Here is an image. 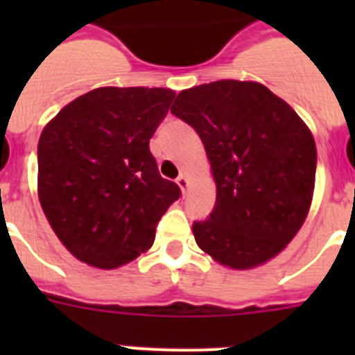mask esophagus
<instances>
[{"label":"esophagus","mask_w":355,"mask_h":355,"mask_svg":"<svg viewBox=\"0 0 355 355\" xmlns=\"http://www.w3.org/2000/svg\"><path fill=\"white\" fill-rule=\"evenodd\" d=\"M175 181H178V184H180V188H181V190H183V193L187 192V188H188V180H187V175L181 174L180 178H178V180H175Z\"/></svg>","instance_id":"34e87169"}]
</instances>
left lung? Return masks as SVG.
I'll return each mask as SVG.
<instances>
[{"label":"left lung","instance_id":"8db88e82","mask_svg":"<svg viewBox=\"0 0 355 355\" xmlns=\"http://www.w3.org/2000/svg\"><path fill=\"white\" fill-rule=\"evenodd\" d=\"M171 112L197 131L216 183L215 208L192 225L197 245L231 268L274 258L302 227L311 205V131L288 103L254 81L183 90Z\"/></svg>","mask_w":355,"mask_h":355}]
</instances>
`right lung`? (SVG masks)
I'll return each instance as SVG.
<instances>
[{
	"mask_svg": "<svg viewBox=\"0 0 355 355\" xmlns=\"http://www.w3.org/2000/svg\"><path fill=\"white\" fill-rule=\"evenodd\" d=\"M174 90L103 87L44 128L39 199L56 236L80 261L115 268L146 252L181 190L159 175L149 140Z\"/></svg>",
	"mask_w": 355,
	"mask_h": 355,
	"instance_id": "right-lung-1",
	"label": "right lung"
}]
</instances>
